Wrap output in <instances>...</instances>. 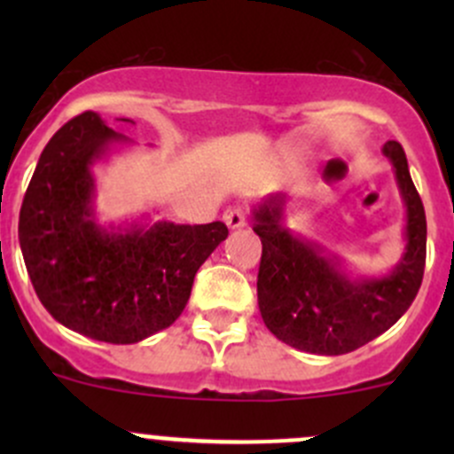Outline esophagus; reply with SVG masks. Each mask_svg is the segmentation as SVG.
Instances as JSON below:
<instances>
[{"label":"esophagus","mask_w":454,"mask_h":454,"mask_svg":"<svg viewBox=\"0 0 454 454\" xmlns=\"http://www.w3.org/2000/svg\"><path fill=\"white\" fill-rule=\"evenodd\" d=\"M223 222H226L228 228H244L246 222H248V213H246V208H241V206H235V208H228L226 213H223Z\"/></svg>","instance_id":"34e87169"}]
</instances>
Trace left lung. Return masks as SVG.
I'll return each instance as SVG.
<instances>
[{
    "label": "left lung",
    "instance_id": "left-lung-1",
    "mask_svg": "<svg viewBox=\"0 0 454 454\" xmlns=\"http://www.w3.org/2000/svg\"><path fill=\"white\" fill-rule=\"evenodd\" d=\"M382 153L391 160L406 206V248L387 277H347L336 256L323 254L320 246L283 226V195L254 208L253 231L263 246L256 277L261 318L294 349L349 354L395 325L418 296L426 265L424 204L400 142L388 140Z\"/></svg>",
    "mask_w": 454,
    "mask_h": 454
}]
</instances>
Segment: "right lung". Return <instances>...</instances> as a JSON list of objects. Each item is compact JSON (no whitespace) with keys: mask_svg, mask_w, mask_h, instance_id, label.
Here are the masks:
<instances>
[{"mask_svg":"<svg viewBox=\"0 0 454 454\" xmlns=\"http://www.w3.org/2000/svg\"><path fill=\"white\" fill-rule=\"evenodd\" d=\"M129 138L83 112L50 138L20 213L32 287L54 320L100 342L131 345L184 312L200 265L226 223L103 228L94 219L91 164Z\"/></svg>","mask_w":454,"mask_h":454,"instance_id":"right-lung-1","label":"right lung"}]
</instances>
